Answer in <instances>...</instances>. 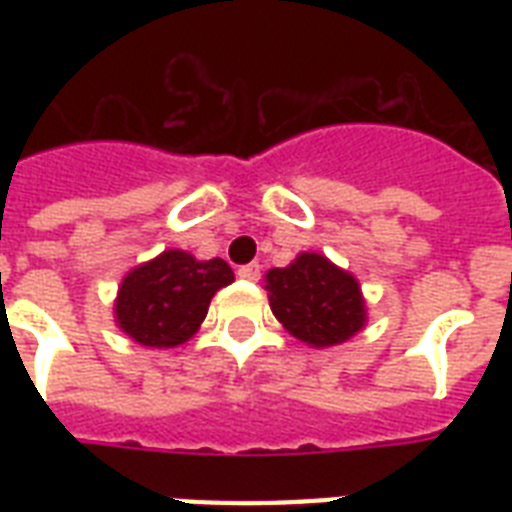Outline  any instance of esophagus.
I'll return each mask as SVG.
<instances>
[{"label":"esophagus","mask_w":512,"mask_h":512,"mask_svg":"<svg viewBox=\"0 0 512 512\" xmlns=\"http://www.w3.org/2000/svg\"><path fill=\"white\" fill-rule=\"evenodd\" d=\"M239 279H244V281H257V279H260V265H257V263L241 265V268H239Z\"/></svg>","instance_id":"34e87169"}]
</instances>
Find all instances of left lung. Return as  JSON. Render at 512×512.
<instances>
[{
  "label": "left lung",
  "instance_id": "left-lung-1",
  "mask_svg": "<svg viewBox=\"0 0 512 512\" xmlns=\"http://www.w3.org/2000/svg\"><path fill=\"white\" fill-rule=\"evenodd\" d=\"M273 316L313 348L340 345L361 332L366 305L358 281L324 255L303 252L287 268L265 273Z\"/></svg>",
  "mask_w": 512,
  "mask_h": 512
}]
</instances>
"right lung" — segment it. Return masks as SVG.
I'll return each mask as SVG.
<instances>
[{"label":"right lung","mask_w":512,"mask_h":512,"mask_svg":"<svg viewBox=\"0 0 512 512\" xmlns=\"http://www.w3.org/2000/svg\"><path fill=\"white\" fill-rule=\"evenodd\" d=\"M233 281L231 265L167 249L124 276L114 303L116 324L146 348H175L196 335L217 289Z\"/></svg>","instance_id":"1"}]
</instances>
